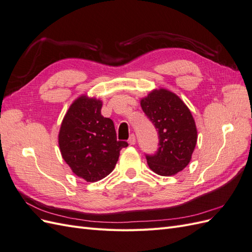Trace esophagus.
<instances>
[{
  "instance_id": "1",
  "label": "esophagus",
  "mask_w": 252,
  "mask_h": 252,
  "mask_svg": "<svg viewBox=\"0 0 252 252\" xmlns=\"http://www.w3.org/2000/svg\"><path fill=\"white\" fill-rule=\"evenodd\" d=\"M128 143L130 145L135 144V135L134 134H130V136H129V139H128Z\"/></svg>"
}]
</instances>
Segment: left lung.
<instances>
[{
	"label": "left lung",
	"instance_id": "left-lung-1",
	"mask_svg": "<svg viewBox=\"0 0 252 252\" xmlns=\"http://www.w3.org/2000/svg\"><path fill=\"white\" fill-rule=\"evenodd\" d=\"M141 107L158 133L157 154L146 156L149 168L169 177L189 164L196 145L197 131L191 112L180 96L165 88L150 91Z\"/></svg>",
	"mask_w": 252,
	"mask_h": 252
}]
</instances>
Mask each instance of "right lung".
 <instances>
[{"mask_svg":"<svg viewBox=\"0 0 252 252\" xmlns=\"http://www.w3.org/2000/svg\"><path fill=\"white\" fill-rule=\"evenodd\" d=\"M102 101L82 94L68 108L59 131V146L72 172L97 182L113 170L124 141H117L112 120L101 114Z\"/></svg>","mask_w":252,"mask_h":252,"instance_id":"obj_1","label":"right lung"}]
</instances>
